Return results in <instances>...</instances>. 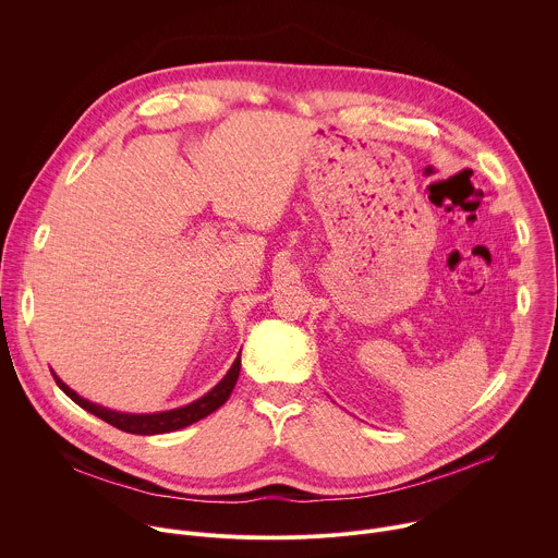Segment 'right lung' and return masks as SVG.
Masks as SVG:
<instances>
[{
    "mask_svg": "<svg viewBox=\"0 0 558 558\" xmlns=\"http://www.w3.org/2000/svg\"><path fill=\"white\" fill-rule=\"evenodd\" d=\"M238 373H241V353L233 360L231 368L227 371V375L203 397H198L196 402L185 404L181 409H172V411H161V413H119L112 409H106L101 404H95L86 397H82L78 392H74L68 384L61 381V377L52 371V377L57 381V386L70 397L74 404L82 407L84 411L93 413L95 417L108 422L110 426L123 430V433H132V435H163V433H172V430H181L207 415H211L216 409H220L238 381Z\"/></svg>",
    "mask_w": 558,
    "mask_h": 558,
    "instance_id": "1",
    "label": "right lung"
}]
</instances>
